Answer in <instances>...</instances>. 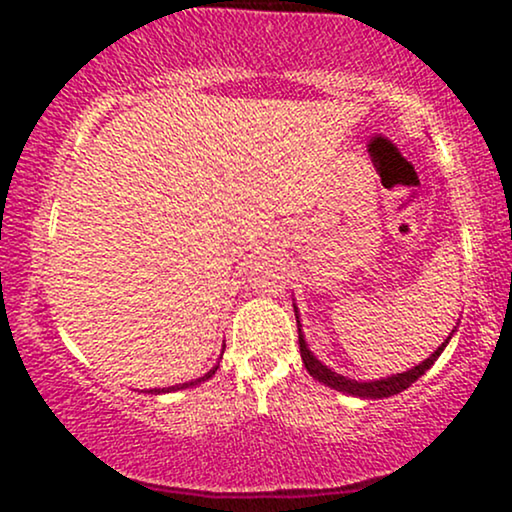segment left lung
<instances>
[{
  "instance_id": "obj_1",
  "label": "left lung",
  "mask_w": 512,
  "mask_h": 512,
  "mask_svg": "<svg viewBox=\"0 0 512 512\" xmlns=\"http://www.w3.org/2000/svg\"><path fill=\"white\" fill-rule=\"evenodd\" d=\"M296 322H298V310H296ZM448 339H445V342L440 344L438 349L433 351V354L428 356L424 363H419V366H414L411 370H407V373L390 375V378H383V380H370V383H356V380L344 378V375L334 373V370H330L327 366H322V363L317 361L313 354H310L308 344H305V339H303V334H301V325H298V346H301V358H303L305 368H308V373L313 375L315 380H320V383H325L327 387H332V390L346 392V395H354V397H366V399L390 397V395H399V392H402V390H407L411 383H416V380H419L421 375H424L426 370L431 368L433 363H436V358L440 356V351L445 349Z\"/></svg>"
}]
</instances>
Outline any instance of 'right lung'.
<instances>
[{"instance_id":"right-lung-1","label":"right lung","mask_w":512,"mask_h":512,"mask_svg":"<svg viewBox=\"0 0 512 512\" xmlns=\"http://www.w3.org/2000/svg\"><path fill=\"white\" fill-rule=\"evenodd\" d=\"M216 373V368H211L207 375H204V378H197V380H192V383H182V385H175V387H163V390H149V392H168V390H185V387H192V385H199V383H204V380H209L211 375Z\"/></svg>"}]
</instances>
